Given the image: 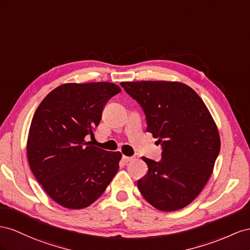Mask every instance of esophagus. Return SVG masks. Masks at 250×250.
<instances>
[{
    "label": "esophagus",
    "mask_w": 250,
    "mask_h": 250,
    "mask_svg": "<svg viewBox=\"0 0 250 250\" xmlns=\"http://www.w3.org/2000/svg\"><path fill=\"white\" fill-rule=\"evenodd\" d=\"M133 158L132 157H129V156H123V160H124V162H125V163H127V162H130L131 160H132Z\"/></svg>",
    "instance_id": "obj_1"
}]
</instances>
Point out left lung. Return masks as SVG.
<instances>
[{"mask_svg": "<svg viewBox=\"0 0 250 250\" xmlns=\"http://www.w3.org/2000/svg\"><path fill=\"white\" fill-rule=\"evenodd\" d=\"M127 94L141 105L146 131L162 146L161 159L142 157L146 175L137 181L155 208L174 211L200 194L212 174L221 141L217 125L201 97L179 82H124Z\"/></svg>", "mask_w": 250, "mask_h": 250, "instance_id": "obj_1", "label": "left lung"}]
</instances>
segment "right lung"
I'll use <instances>...</instances> for the list:
<instances>
[{"label": "right lung", "instance_id": "add662e5", "mask_svg": "<svg viewBox=\"0 0 250 250\" xmlns=\"http://www.w3.org/2000/svg\"><path fill=\"white\" fill-rule=\"evenodd\" d=\"M120 91L106 82L63 83L50 92L34 113L28 162L42 188L63 208H88L117 173L121 153L92 146L85 136L94 138L106 102Z\"/></svg>", "mask_w": 250, "mask_h": 250}]
</instances>
